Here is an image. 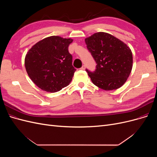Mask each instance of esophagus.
I'll list each match as a JSON object with an SVG mask.
<instances>
[{
    "label": "esophagus",
    "mask_w": 157,
    "mask_h": 157,
    "mask_svg": "<svg viewBox=\"0 0 157 157\" xmlns=\"http://www.w3.org/2000/svg\"><path fill=\"white\" fill-rule=\"evenodd\" d=\"M85 68H86V67H85V65H82V67L80 68V69H81V70H84Z\"/></svg>",
    "instance_id": "obj_1"
}]
</instances>
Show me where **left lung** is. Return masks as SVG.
Segmentation results:
<instances>
[{"mask_svg":"<svg viewBox=\"0 0 157 157\" xmlns=\"http://www.w3.org/2000/svg\"><path fill=\"white\" fill-rule=\"evenodd\" d=\"M87 48L97 63L96 71L86 69L92 82L104 90L121 88L132 69V52L129 46L105 32L96 33L85 39Z\"/></svg>","mask_w":157,"mask_h":157,"instance_id":"1","label":"left lung"}]
</instances>
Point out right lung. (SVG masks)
Listing matches in <instances>:
<instances>
[{
    "label": "right lung",
    "instance_id": "add662e5",
    "mask_svg": "<svg viewBox=\"0 0 157 157\" xmlns=\"http://www.w3.org/2000/svg\"><path fill=\"white\" fill-rule=\"evenodd\" d=\"M71 38L50 36L33 45L25 58L29 78L44 91L54 93L67 86L76 69L68 50Z\"/></svg>",
    "mask_w": 157,
    "mask_h": 157
}]
</instances>
